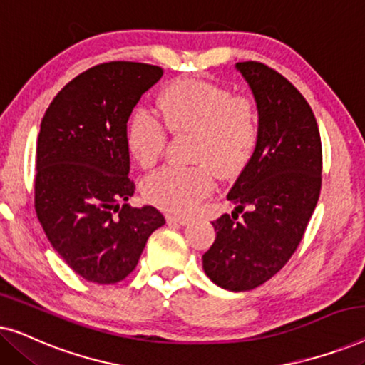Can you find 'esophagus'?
Returning <instances> with one entry per match:
<instances>
[{
  "instance_id": "obj_1",
  "label": "esophagus",
  "mask_w": 365,
  "mask_h": 365,
  "mask_svg": "<svg viewBox=\"0 0 365 365\" xmlns=\"http://www.w3.org/2000/svg\"><path fill=\"white\" fill-rule=\"evenodd\" d=\"M191 222L189 217H179V216H168V224H179V226H186Z\"/></svg>"
}]
</instances>
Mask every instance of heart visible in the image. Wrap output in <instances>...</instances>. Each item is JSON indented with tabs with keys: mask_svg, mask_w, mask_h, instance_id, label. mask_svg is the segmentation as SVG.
Masks as SVG:
<instances>
[{
	"mask_svg": "<svg viewBox=\"0 0 365 365\" xmlns=\"http://www.w3.org/2000/svg\"><path fill=\"white\" fill-rule=\"evenodd\" d=\"M162 124L139 109L126 124V146L144 169L163 156L168 130L192 133L194 166H168L144 182V196L164 211L191 212L216 182L214 169L232 176L246 168L261 139V108L249 94L202 79H176L163 88L156 99Z\"/></svg>",
	"mask_w": 365,
	"mask_h": 365,
	"instance_id": "obj_1",
	"label": "heart"
}]
</instances>
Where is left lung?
Returning <instances> with one entry per match:
<instances>
[{
    "instance_id": "8db88e82",
    "label": "left lung",
    "mask_w": 365,
    "mask_h": 365,
    "mask_svg": "<svg viewBox=\"0 0 365 365\" xmlns=\"http://www.w3.org/2000/svg\"><path fill=\"white\" fill-rule=\"evenodd\" d=\"M236 68L261 108V139L227 194L236 211L212 221L216 241L202 267L219 287L241 292L281 271L302 241L321 194L322 144L311 106L289 79L259 61Z\"/></svg>"
}]
</instances>
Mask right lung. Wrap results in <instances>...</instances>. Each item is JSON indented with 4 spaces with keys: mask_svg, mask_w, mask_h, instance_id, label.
<instances>
[{
    "mask_svg": "<svg viewBox=\"0 0 365 365\" xmlns=\"http://www.w3.org/2000/svg\"><path fill=\"white\" fill-rule=\"evenodd\" d=\"M163 69L111 61L71 79L49 104L36 146L34 209L51 246L74 272L116 284L166 224L156 207H131L126 124Z\"/></svg>",
    "mask_w": 365,
    "mask_h": 365,
    "instance_id": "add662e5",
    "label": "right lung"
}]
</instances>
